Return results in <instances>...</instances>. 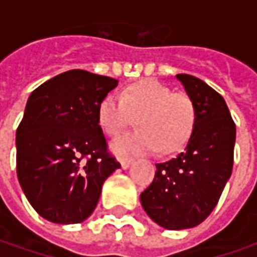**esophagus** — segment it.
<instances>
[{
  "label": "esophagus",
  "mask_w": 257,
  "mask_h": 257,
  "mask_svg": "<svg viewBox=\"0 0 257 257\" xmlns=\"http://www.w3.org/2000/svg\"><path fill=\"white\" fill-rule=\"evenodd\" d=\"M134 160L133 159H132V157H121V159H120V164H121V167H123V169H128V167H130V164L133 163Z\"/></svg>",
  "instance_id": "esophagus-1"
}]
</instances>
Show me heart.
<instances>
[{
	"label": "heart",
	"instance_id": "1",
	"mask_svg": "<svg viewBox=\"0 0 257 257\" xmlns=\"http://www.w3.org/2000/svg\"><path fill=\"white\" fill-rule=\"evenodd\" d=\"M196 105L186 93H173L156 80H142L127 85L120 95L107 94L98 104L97 118L110 137H115L134 123L139 130L124 134L113 143L118 154H170L189 142L196 124Z\"/></svg>",
	"mask_w": 257,
	"mask_h": 257
}]
</instances>
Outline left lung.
<instances>
[{"mask_svg": "<svg viewBox=\"0 0 257 257\" xmlns=\"http://www.w3.org/2000/svg\"><path fill=\"white\" fill-rule=\"evenodd\" d=\"M196 105V124L184 152L157 163L140 202L159 226L190 229L213 212L233 169L236 124L227 104L200 78L177 74Z\"/></svg>", "mask_w": 257, "mask_h": 257, "instance_id": "8db88e82", "label": "left lung"}]
</instances>
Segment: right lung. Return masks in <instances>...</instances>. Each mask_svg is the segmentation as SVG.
<instances>
[{
    "label": "right lung",
    "instance_id": "right-lung-1",
    "mask_svg": "<svg viewBox=\"0 0 257 257\" xmlns=\"http://www.w3.org/2000/svg\"><path fill=\"white\" fill-rule=\"evenodd\" d=\"M117 80L70 70L31 93L17 128V176L41 217L58 224L85 220L105 179L120 163L97 118Z\"/></svg>",
    "mask_w": 257,
    "mask_h": 257
}]
</instances>
